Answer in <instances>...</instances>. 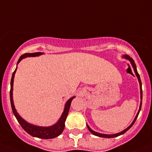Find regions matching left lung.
Returning a JSON list of instances; mask_svg holds the SVG:
<instances>
[{
  "label": "left lung",
  "mask_w": 152,
  "mask_h": 152,
  "mask_svg": "<svg viewBox=\"0 0 152 152\" xmlns=\"http://www.w3.org/2000/svg\"><path fill=\"white\" fill-rule=\"evenodd\" d=\"M123 58H125V59H126V60H128V61H130L131 66H132V67H133V70H134V72H135V73H136V77L138 78V82H139V85H140V94H141V103H140L139 110H138L137 114H136V117H135L134 120H133V121L132 122V123H131V124L130 125V126H128L127 128H126V129H125V130H123V131H121V132H119V133H115V134H104V133H100L96 132V131H93L92 129H91L89 126H88V124H86V126H87L88 129H89V131H90V132L92 133L93 135H94V136H99V137H102V138H114V137H117V136H121V135H122V134H123V133H125L126 132V131H128V130H129L130 128L132 127L133 125L134 124L135 121H136V119H137L138 114H139L140 110H141V104H142V101H141V100H142V88H141V85H142V84H141V79H140V76H139V74H138V71H137V69H136V64H135V62H134V61H133V58H131L129 56H128V55H124V56H123Z\"/></svg>",
  "instance_id": "obj_1"
}]
</instances>
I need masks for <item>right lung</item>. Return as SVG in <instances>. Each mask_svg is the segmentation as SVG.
Returning a JSON list of instances; mask_svg holds the SVG:
<instances>
[{
	"label": "right lung",
	"mask_w": 152,
	"mask_h": 152,
	"mask_svg": "<svg viewBox=\"0 0 152 152\" xmlns=\"http://www.w3.org/2000/svg\"><path fill=\"white\" fill-rule=\"evenodd\" d=\"M44 53L38 52V53H25L22 55L19 58V61L17 62V65L20 63V61L22 59L27 57H36V56H39L41 55H43ZM17 67L15 69L14 72L13 73L12 77L11 80V90H10V99H11V108H12L14 115L17 119L18 122L21 125V127L26 132H27L29 135H31L33 137H37L39 138H43V139H50V138H54L57 136H60L62 133L65 128V122H66V118H67L68 112H69L70 106H71V101L73 99H74L75 96H72L66 102L64 107V110H63L61 118L58 120V122L55 123L54 125L51 126H48V127H43V126H35V125L31 124V123L26 122L25 120L23 119L21 116L19 115V113L16 111L14 104V99H13V86H14V79L15 73H16Z\"/></svg>",
	"instance_id": "obj_1"
}]
</instances>
